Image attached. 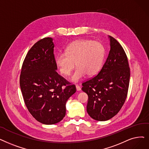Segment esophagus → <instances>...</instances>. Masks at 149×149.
<instances>
[{
    "label": "esophagus",
    "mask_w": 149,
    "mask_h": 149,
    "mask_svg": "<svg viewBox=\"0 0 149 149\" xmlns=\"http://www.w3.org/2000/svg\"><path fill=\"white\" fill-rule=\"evenodd\" d=\"M76 89H77V91H80L81 90V88L80 86H79L78 85H76Z\"/></svg>",
    "instance_id": "esophagus-1"
}]
</instances>
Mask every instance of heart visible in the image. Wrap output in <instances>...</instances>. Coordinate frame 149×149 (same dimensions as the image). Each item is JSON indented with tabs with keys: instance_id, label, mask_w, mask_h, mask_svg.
Here are the masks:
<instances>
[{
	"instance_id": "heart-1",
	"label": "heart",
	"mask_w": 149,
	"mask_h": 149,
	"mask_svg": "<svg viewBox=\"0 0 149 149\" xmlns=\"http://www.w3.org/2000/svg\"><path fill=\"white\" fill-rule=\"evenodd\" d=\"M105 50L102 45L89 40H76L66 48L65 53L57 55L55 63L61 74L69 75L76 64L77 67L70 78L78 82L87 74L93 76L100 70L104 59Z\"/></svg>"
}]
</instances>
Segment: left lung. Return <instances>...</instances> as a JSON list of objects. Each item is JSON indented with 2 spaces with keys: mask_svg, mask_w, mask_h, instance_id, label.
I'll list each match as a JSON object with an SVG mask.
<instances>
[{
  "mask_svg": "<svg viewBox=\"0 0 149 149\" xmlns=\"http://www.w3.org/2000/svg\"><path fill=\"white\" fill-rule=\"evenodd\" d=\"M110 50L99 74L82 83L88 95L87 112L94 120L105 121L120 111L127 98L130 68L127 55L119 42L111 36Z\"/></svg>",
  "mask_w": 149,
  "mask_h": 149,
  "instance_id": "obj_1",
  "label": "left lung"
}]
</instances>
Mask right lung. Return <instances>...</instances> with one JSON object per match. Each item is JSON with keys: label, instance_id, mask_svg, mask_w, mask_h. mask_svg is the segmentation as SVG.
I'll list each match as a JSON object with an SVG mask.
<instances>
[{"label": "right lung", "instance_id": "add662e5", "mask_svg": "<svg viewBox=\"0 0 149 149\" xmlns=\"http://www.w3.org/2000/svg\"><path fill=\"white\" fill-rule=\"evenodd\" d=\"M52 38H44L32 47L25 58L20 75V86L25 104L38 122L52 125L66 115V103L76 92L57 73Z\"/></svg>", "mask_w": 149, "mask_h": 149}]
</instances>
